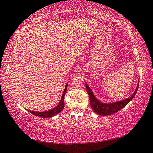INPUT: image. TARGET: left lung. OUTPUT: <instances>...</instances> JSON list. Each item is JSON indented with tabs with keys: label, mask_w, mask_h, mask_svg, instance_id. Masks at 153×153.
I'll list each match as a JSON object with an SVG mask.
<instances>
[{
	"label": "left lung",
	"mask_w": 153,
	"mask_h": 153,
	"mask_svg": "<svg viewBox=\"0 0 153 153\" xmlns=\"http://www.w3.org/2000/svg\"><path fill=\"white\" fill-rule=\"evenodd\" d=\"M138 86L139 84H138V86H137L134 94L129 98H127V99L123 100L122 101L111 103V104H105V103H102L101 102L98 101L97 98H95L94 94H93L92 92L91 91V90H90L89 86L86 84V90L88 93L90 98V106H91L93 111H94L96 113H97L100 115H108L118 112L119 111L123 108L126 105H128L130 100H132V98L134 97V96H135L136 92L138 91Z\"/></svg>",
	"instance_id": "8db88e82"
}]
</instances>
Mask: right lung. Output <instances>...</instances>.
Segmentation results:
<instances>
[{"mask_svg": "<svg viewBox=\"0 0 153 153\" xmlns=\"http://www.w3.org/2000/svg\"><path fill=\"white\" fill-rule=\"evenodd\" d=\"M67 86V84L66 85L65 88V90H64V92L63 93V95H62L61 100L60 102H59V104L56 106L55 108H53V109H51L50 111H44V112H36V111H29V110H28V111H29V112H30L32 114H33V115L38 116V117H43V118H48V117H53L54 115H56V114H58L60 112H61L65 107L64 98H65V92H66Z\"/></svg>", "mask_w": 153, "mask_h": 153, "instance_id": "add662e5", "label": "right lung"}]
</instances>
